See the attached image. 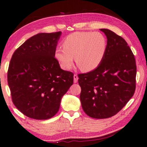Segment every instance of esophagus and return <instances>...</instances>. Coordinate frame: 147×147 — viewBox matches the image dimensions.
<instances>
[{
	"instance_id": "1",
	"label": "esophagus",
	"mask_w": 147,
	"mask_h": 147,
	"mask_svg": "<svg viewBox=\"0 0 147 147\" xmlns=\"http://www.w3.org/2000/svg\"><path fill=\"white\" fill-rule=\"evenodd\" d=\"M73 78H74V83L77 82V81H78V77L77 74H74Z\"/></svg>"
}]
</instances>
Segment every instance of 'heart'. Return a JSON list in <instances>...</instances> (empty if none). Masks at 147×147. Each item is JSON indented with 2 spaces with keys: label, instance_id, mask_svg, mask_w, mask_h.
I'll use <instances>...</instances> for the list:
<instances>
[{
  "label": "heart",
  "instance_id": "heart-1",
  "mask_svg": "<svg viewBox=\"0 0 147 147\" xmlns=\"http://www.w3.org/2000/svg\"><path fill=\"white\" fill-rule=\"evenodd\" d=\"M63 49L57 48L54 57L60 67L69 71L74 57L81 71L88 73L96 69L105 55L107 42L103 34L99 32H76L65 37Z\"/></svg>",
  "mask_w": 147,
  "mask_h": 147
}]
</instances>
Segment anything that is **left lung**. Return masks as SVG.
Masks as SVG:
<instances>
[{
  "label": "left lung",
  "mask_w": 147,
  "mask_h": 147,
  "mask_svg": "<svg viewBox=\"0 0 147 147\" xmlns=\"http://www.w3.org/2000/svg\"><path fill=\"white\" fill-rule=\"evenodd\" d=\"M107 38L105 55L94 71L78 74L80 99L83 111L97 119L117 114L136 90L137 67L131 49L122 37L101 29Z\"/></svg>",
  "instance_id": "left-lung-1"
}]
</instances>
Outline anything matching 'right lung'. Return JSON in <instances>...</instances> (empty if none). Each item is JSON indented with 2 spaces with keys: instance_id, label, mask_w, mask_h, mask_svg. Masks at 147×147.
<instances>
[{
  "instance_id": "add662e5",
  "label": "right lung",
  "mask_w": 147,
  "mask_h": 147,
  "mask_svg": "<svg viewBox=\"0 0 147 147\" xmlns=\"http://www.w3.org/2000/svg\"><path fill=\"white\" fill-rule=\"evenodd\" d=\"M61 32L39 33L16 50L8 71L14 105L28 117L47 120L59 111L73 84V74L61 69L54 57Z\"/></svg>"
}]
</instances>
